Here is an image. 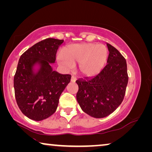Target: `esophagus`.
I'll return each instance as SVG.
<instances>
[{
	"label": "esophagus",
	"instance_id": "esophagus-1",
	"mask_svg": "<svg viewBox=\"0 0 152 152\" xmlns=\"http://www.w3.org/2000/svg\"><path fill=\"white\" fill-rule=\"evenodd\" d=\"M76 80V77H74V76H72V78H71V82H72V83L75 82Z\"/></svg>",
	"mask_w": 152,
	"mask_h": 152
}]
</instances>
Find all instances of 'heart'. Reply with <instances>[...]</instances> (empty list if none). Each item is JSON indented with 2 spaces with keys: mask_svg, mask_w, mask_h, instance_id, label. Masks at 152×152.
I'll return each mask as SVG.
<instances>
[{
  "mask_svg": "<svg viewBox=\"0 0 152 152\" xmlns=\"http://www.w3.org/2000/svg\"><path fill=\"white\" fill-rule=\"evenodd\" d=\"M63 55L58 56L59 64L69 69L79 64V74L85 78H91L105 65L109 52L103 45L81 43L67 46L63 50Z\"/></svg>",
  "mask_w": 152,
  "mask_h": 152,
  "instance_id": "obj_1",
  "label": "heart"
}]
</instances>
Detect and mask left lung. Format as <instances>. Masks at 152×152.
I'll list each match as a JSON object with an SVG mask.
<instances>
[{"label": "left lung", "mask_w": 152, "mask_h": 152, "mask_svg": "<svg viewBox=\"0 0 152 152\" xmlns=\"http://www.w3.org/2000/svg\"><path fill=\"white\" fill-rule=\"evenodd\" d=\"M110 52L107 65L93 78L78 79L76 99L85 113L94 118L107 116L123 102L128 83L127 63L114 47L107 44Z\"/></svg>", "instance_id": "left-lung-1"}]
</instances>
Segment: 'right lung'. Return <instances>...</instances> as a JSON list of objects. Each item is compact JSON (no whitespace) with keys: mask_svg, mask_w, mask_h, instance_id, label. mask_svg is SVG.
<instances>
[{"mask_svg":"<svg viewBox=\"0 0 152 152\" xmlns=\"http://www.w3.org/2000/svg\"><path fill=\"white\" fill-rule=\"evenodd\" d=\"M63 40L47 38L21 55L14 78L19 109L36 121L48 118L56 110L60 96L71 80L69 74L54 71L56 54Z\"/></svg>","mask_w":152,"mask_h":152,"instance_id":"obj_1","label":"right lung"}]
</instances>
